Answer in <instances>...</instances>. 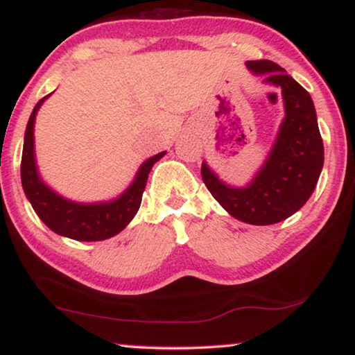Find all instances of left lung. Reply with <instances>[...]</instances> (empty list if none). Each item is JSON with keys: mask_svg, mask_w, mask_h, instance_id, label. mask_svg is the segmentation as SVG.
Masks as SVG:
<instances>
[{"mask_svg": "<svg viewBox=\"0 0 355 355\" xmlns=\"http://www.w3.org/2000/svg\"><path fill=\"white\" fill-rule=\"evenodd\" d=\"M252 74L263 84L279 87L284 118L268 157L244 187L226 184L202 163V179L216 202L249 225H275L294 215L309 200L323 168V140L320 135L312 96L276 62L247 61Z\"/></svg>", "mask_w": 355, "mask_h": 355, "instance_id": "1", "label": "left lung"}]
</instances>
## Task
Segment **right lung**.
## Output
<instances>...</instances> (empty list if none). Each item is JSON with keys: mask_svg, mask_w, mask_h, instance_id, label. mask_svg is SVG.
Listing matches in <instances>:
<instances>
[{"mask_svg": "<svg viewBox=\"0 0 355 355\" xmlns=\"http://www.w3.org/2000/svg\"><path fill=\"white\" fill-rule=\"evenodd\" d=\"M51 95V94H50ZM42 98L33 108L28 118L26 135H24L21 179L24 192L38 218L55 231L56 234L69 237L74 241H105L124 230L139 211L142 193L147 186L148 173L153 164L162 159L166 152L157 153L140 164L134 181L121 196L106 202H74L62 197L48 186L40 176L35 159V118L38 110L48 96Z\"/></svg>", "mask_w": 355, "mask_h": 355, "instance_id": "1", "label": "right lung"}]
</instances>
